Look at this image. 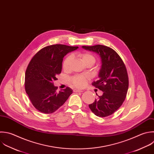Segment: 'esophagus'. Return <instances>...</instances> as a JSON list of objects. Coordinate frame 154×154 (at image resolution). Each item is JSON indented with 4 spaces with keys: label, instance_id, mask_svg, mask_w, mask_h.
Wrapping results in <instances>:
<instances>
[{
    "label": "esophagus",
    "instance_id": "1",
    "mask_svg": "<svg viewBox=\"0 0 154 154\" xmlns=\"http://www.w3.org/2000/svg\"><path fill=\"white\" fill-rule=\"evenodd\" d=\"M73 91H74V92L79 93V92H83L84 91H83V90H78V89H74V90H73Z\"/></svg>",
    "mask_w": 154,
    "mask_h": 154
}]
</instances>
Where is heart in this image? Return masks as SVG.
Returning a JSON list of instances; mask_svg holds the SVG:
<instances>
[{"label": "heart", "instance_id": "b5f03b06", "mask_svg": "<svg viewBox=\"0 0 154 154\" xmlns=\"http://www.w3.org/2000/svg\"><path fill=\"white\" fill-rule=\"evenodd\" d=\"M79 57L80 58L81 61L85 64L87 63H91L93 64L95 62V58L93 55L88 52H84L80 53L78 55ZM72 60V57L70 55L67 56L63 61V67L64 70H67L69 68V65L70 61ZM87 81V77L86 76L82 75H77L73 76L71 78V82L72 84L77 88H82L84 87Z\"/></svg>", "mask_w": 154, "mask_h": 154}]
</instances>
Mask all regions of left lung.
<instances>
[{"mask_svg":"<svg viewBox=\"0 0 154 154\" xmlns=\"http://www.w3.org/2000/svg\"><path fill=\"white\" fill-rule=\"evenodd\" d=\"M82 48L96 53L101 59L99 79L92 85L103 93L88 106L96 116L107 117L120 108L126 96L129 81L126 67L116 52L109 47L98 45Z\"/></svg>","mask_w":154,"mask_h":154,"instance_id":"1","label":"left lung"}]
</instances>
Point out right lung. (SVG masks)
Wrapping results in <instances>:
<instances>
[{
  "label": "right lung",
  "instance_id": "obj_1",
  "mask_svg": "<svg viewBox=\"0 0 154 154\" xmlns=\"http://www.w3.org/2000/svg\"><path fill=\"white\" fill-rule=\"evenodd\" d=\"M78 47L54 45L39 51L29 63L25 73V90L34 106L45 114H51L61 106L73 90L69 88L56 91L53 82L62 70L63 58Z\"/></svg>",
  "mask_w": 154,
  "mask_h": 154
}]
</instances>
